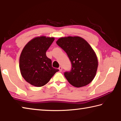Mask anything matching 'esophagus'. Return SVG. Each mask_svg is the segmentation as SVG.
Masks as SVG:
<instances>
[{"mask_svg":"<svg viewBox=\"0 0 121 121\" xmlns=\"http://www.w3.org/2000/svg\"><path fill=\"white\" fill-rule=\"evenodd\" d=\"M59 70L60 72H61V71H62V68L60 66V67H59Z\"/></svg>","mask_w":121,"mask_h":121,"instance_id":"34e87169","label":"esophagus"}]
</instances>
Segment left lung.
I'll return each mask as SVG.
<instances>
[{"label":"left lung","instance_id":"left-lung-1","mask_svg":"<svg viewBox=\"0 0 121 121\" xmlns=\"http://www.w3.org/2000/svg\"><path fill=\"white\" fill-rule=\"evenodd\" d=\"M56 44L65 51L71 63L64 75L73 86H86L93 80L98 66L96 56L87 42L79 37L61 38Z\"/></svg>","mask_w":121,"mask_h":121}]
</instances>
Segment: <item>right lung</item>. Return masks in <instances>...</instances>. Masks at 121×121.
<instances>
[{
    "instance_id": "add662e5",
    "label": "right lung",
    "mask_w": 121,
    "mask_h": 121,
    "mask_svg": "<svg viewBox=\"0 0 121 121\" xmlns=\"http://www.w3.org/2000/svg\"><path fill=\"white\" fill-rule=\"evenodd\" d=\"M54 40V38L44 36L35 38L22 50L19 59L21 74L32 86H44L59 71L58 69L52 67L51 60L46 56V51Z\"/></svg>"
}]
</instances>
